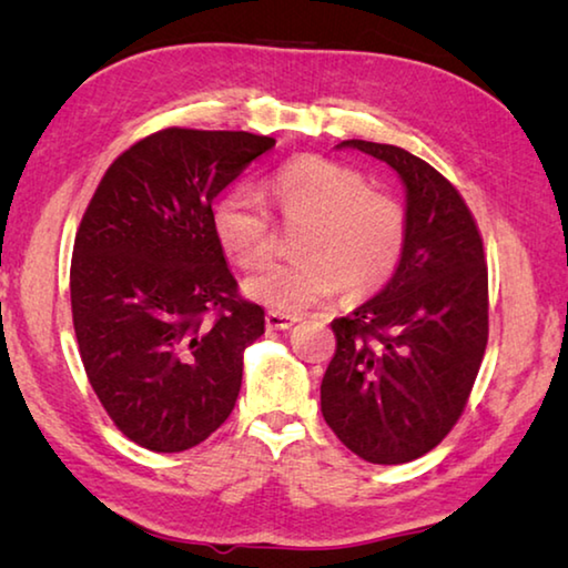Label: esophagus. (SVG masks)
Here are the masks:
<instances>
[{"label":"esophagus","mask_w":568,"mask_h":568,"mask_svg":"<svg viewBox=\"0 0 568 568\" xmlns=\"http://www.w3.org/2000/svg\"><path fill=\"white\" fill-rule=\"evenodd\" d=\"M295 315H287V313H275V311H271L265 315V325H267V331H287L291 328V325H295Z\"/></svg>","instance_id":"34e87169"}]
</instances>
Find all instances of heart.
I'll return each instance as SVG.
<instances>
[{"label": "heart", "instance_id": "heart-1", "mask_svg": "<svg viewBox=\"0 0 568 568\" xmlns=\"http://www.w3.org/2000/svg\"><path fill=\"white\" fill-rule=\"evenodd\" d=\"M273 205L287 225H303L301 257L273 263L245 281V293L275 313H301L341 291L363 297L386 285L403 257L408 215L398 197L371 187L361 170L328 158L287 162L271 182ZM220 247L240 267L273 255L275 220L250 187H235L213 213Z\"/></svg>", "mask_w": 568, "mask_h": 568}]
</instances>
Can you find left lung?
<instances>
[{
	"mask_svg": "<svg viewBox=\"0 0 568 568\" xmlns=\"http://www.w3.org/2000/svg\"><path fill=\"white\" fill-rule=\"evenodd\" d=\"M398 172L408 192L406 250L390 283L335 318L321 410L368 464H408L464 413L488 341V267L466 200L426 160L396 145L343 140Z\"/></svg>",
	"mask_w": 568,
	"mask_h": 568,
	"instance_id": "8db88e82",
	"label": "left lung"
}]
</instances>
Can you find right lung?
<instances>
[{
    "label": "right lung",
    "instance_id": "obj_1",
    "mask_svg": "<svg viewBox=\"0 0 568 568\" xmlns=\"http://www.w3.org/2000/svg\"><path fill=\"white\" fill-rule=\"evenodd\" d=\"M273 138L168 128L112 162L84 210L70 267L72 323L114 426L155 454L215 434L235 408L243 351L265 311L237 293L213 200Z\"/></svg>",
    "mask_w": 568,
    "mask_h": 568
}]
</instances>
